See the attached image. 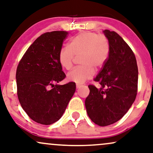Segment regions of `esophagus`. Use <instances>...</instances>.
I'll return each instance as SVG.
<instances>
[{
	"label": "esophagus",
	"instance_id": "34e87169",
	"mask_svg": "<svg viewBox=\"0 0 153 153\" xmlns=\"http://www.w3.org/2000/svg\"><path fill=\"white\" fill-rule=\"evenodd\" d=\"M76 88H80V87L81 86V84H76Z\"/></svg>",
	"mask_w": 153,
	"mask_h": 153
}]
</instances>
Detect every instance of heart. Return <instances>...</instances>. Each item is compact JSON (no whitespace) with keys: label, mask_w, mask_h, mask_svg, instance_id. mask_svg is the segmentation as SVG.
<instances>
[{"label":"heart","mask_w":153,"mask_h":153,"mask_svg":"<svg viewBox=\"0 0 153 153\" xmlns=\"http://www.w3.org/2000/svg\"><path fill=\"white\" fill-rule=\"evenodd\" d=\"M110 43L106 36L94 31H83L69 41L68 47L61 48L58 61L62 68H72L74 57H79L81 66L77 67L67 74L69 81L82 84L91 79L94 68L98 69L108 60L110 55Z\"/></svg>","instance_id":"heart-1"}]
</instances>
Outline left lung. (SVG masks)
I'll use <instances>...</instances> for the list:
<instances>
[{
  "instance_id": "obj_1",
  "label": "left lung",
  "mask_w": 153,
  "mask_h": 153,
  "mask_svg": "<svg viewBox=\"0 0 153 153\" xmlns=\"http://www.w3.org/2000/svg\"><path fill=\"white\" fill-rule=\"evenodd\" d=\"M103 32L110 43V55L94 79L100 88L88 85L90 93L85 100L88 117L100 126L114 124L128 112L137 95L138 76L136 57L129 45L115 31Z\"/></svg>"
}]
</instances>
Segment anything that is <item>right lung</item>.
<instances>
[{
	"instance_id": "add662e5",
	"label": "right lung",
	"mask_w": 153,
	"mask_h": 153,
	"mask_svg": "<svg viewBox=\"0 0 153 153\" xmlns=\"http://www.w3.org/2000/svg\"><path fill=\"white\" fill-rule=\"evenodd\" d=\"M68 32L41 34L29 47L16 71L17 94L23 110L34 122L50 125L58 121L76 90L74 82L55 84L66 75L58 53Z\"/></svg>"
}]
</instances>
